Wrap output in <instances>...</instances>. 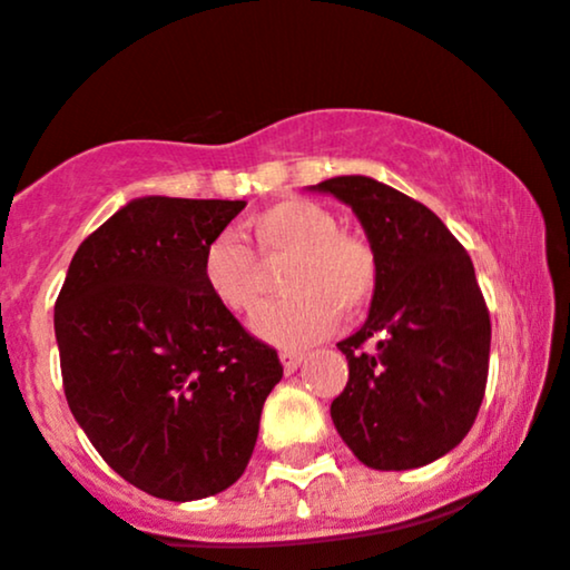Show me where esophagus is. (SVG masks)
<instances>
[{
    "label": "esophagus",
    "mask_w": 570,
    "mask_h": 570,
    "mask_svg": "<svg viewBox=\"0 0 570 570\" xmlns=\"http://www.w3.org/2000/svg\"><path fill=\"white\" fill-rule=\"evenodd\" d=\"M279 361H283V368L287 371V374H293V371H296L306 361V355L293 353V350H285V353H279Z\"/></svg>",
    "instance_id": "esophagus-1"
}]
</instances>
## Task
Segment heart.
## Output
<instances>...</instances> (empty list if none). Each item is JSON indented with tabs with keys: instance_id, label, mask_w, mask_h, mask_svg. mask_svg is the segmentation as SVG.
Listing matches in <instances>:
<instances>
[{
	"instance_id": "1",
	"label": "heart",
	"mask_w": 570,
	"mask_h": 570,
	"mask_svg": "<svg viewBox=\"0 0 570 570\" xmlns=\"http://www.w3.org/2000/svg\"><path fill=\"white\" fill-rule=\"evenodd\" d=\"M247 250L234 236L204 247L202 283L217 306L253 315L264 302L265 268H282L283 302L253 317V334L274 347L298 350L328 336L338 312L366 309L376 287L374 250L361 236L338 232L336 215L309 199H283L255 213L242 228Z\"/></svg>"
}]
</instances>
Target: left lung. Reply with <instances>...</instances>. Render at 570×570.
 Instances as JSON below:
<instances>
[{
	"mask_svg": "<svg viewBox=\"0 0 570 570\" xmlns=\"http://www.w3.org/2000/svg\"><path fill=\"white\" fill-rule=\"evenodd\" d=\"M309 190L353 207L376 258L366 323L336 344L350 380L331 420L368 469L433 463L471 431L488 385L490 312L474 264L425 204L374 177H331Z\"/></svg>",
	"mask_w": 570,
	"mask_h": 570,
	"instance_id": "left-lung-1",
	"label": "left lung"
}]
</instances>
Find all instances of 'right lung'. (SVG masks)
Wrapping results in <instances>:
<instances>
[{
    "instance_id": "add662e5",
    "label": "right lung",
    "mask_w": 570,
    "mask_h": 570,
    "mask_svg": "<svg viewBox=\"0 0 570 570\" xmlns=\"http://www.w3.org/2000/svg\"><path fill=\"white\" fill-rule=\"evenodd\" d=\"M247 202L142 196L75 253L56 302L67 404L107 465L164 501L245 474L283 363L202 283V255Z\"/></svg>"
}]
</instances>
